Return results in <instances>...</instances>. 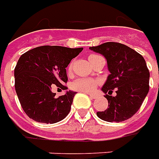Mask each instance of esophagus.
<instances>
[{"instance_id":"esophagus-1","label":"esophagus","mask_w":159,"mask_h":159,"mask_svg":"<svg viewBox=\"0 0 159 159\" xmlns=\"http://www.w3.org/2000/svg\"><path fill=\"white\" fill-rule=\"evenodd\" d=\"M89 97H91L92 99H95L97 96H96L95 95H89Z\"/></svg>"}]
</instances>
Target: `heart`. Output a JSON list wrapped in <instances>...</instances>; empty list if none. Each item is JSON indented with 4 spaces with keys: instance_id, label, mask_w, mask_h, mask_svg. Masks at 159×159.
I'll return each mask as SVG.
<instances>
[{
    "instance_id": "heart-1",
    "label": "heart",
    "mask_w": 159,
    "mask_h": 159,
    "mask_svg": "<svg viewBox=\"0 0 159 159\" xmlns=\"http://www.w3.org/2000/svg\"><path fill=\"white\" fill-rule=\"evenodd\" d=\"M97 55H90L89 57V61L92 60L94 57ZM71 64L69 66V70L71 69ZM97 81L96 80L92 79V78H79L74 81L71 83L70 87L73 90L79 91V92H83V93H91L95 90V88L97 86Z\"/></svg>"
}]
</instances>
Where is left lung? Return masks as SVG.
<instances>
[{"label": "left lung", "instance_id": "8db88e82", "mask_svg": "<svg viewBox=\"0 0 159 159\" xmlns=\"http://www.w3.org/2000/svg\"><path fill=\"white\" fill-rule=\"evenodd\" d=\"M102 54L107 60L110 74L102 90L106 95L108 107L97 112L99 118L105 121L120 122L137 113L149 91L150 73L144 57L126 45L107 42L89 47ZM116 89L115 97L109 96Z\"/></svg>", "mask_w": 159, "mask_h": 159}]
</instances>
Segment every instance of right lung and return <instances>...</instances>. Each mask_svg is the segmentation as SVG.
Masks as SVG:
<instances>
[{"label":"right lung","mask_w":159,"mask_h":159,"mask_svg":"<svg viewBox=\"0 0 159 159\" xmlns=\"http://www.w3.org/2000/svg\"><path fill=\"white\" fill-rule=\"evenodd\" d=\"M83 48L58 45L36 47L19 58L14 69L15 91L23 110L33 120L53 124L64 120L70 111L76 92L66 91L55 97L54 84L67 89L66 68Z\"/></svg>","instance_id":"add662e5"}]
</instances>
